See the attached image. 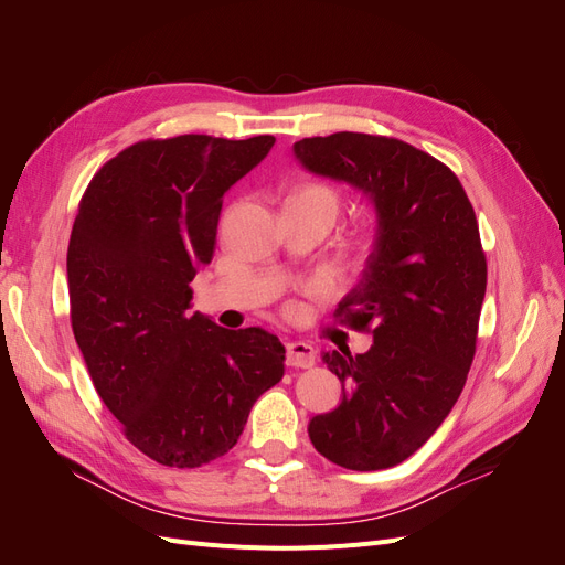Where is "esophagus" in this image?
I'll use <instances>...</instances> for the list:
<instances>
[{
  "label": "esophagus",
  "instance_id": "1",
  "mask_svg": "<svg viewBox=\"0 0 565 565\" xmlns=\"http://www.w3.org/2000/svg\"><path fill=\"white\" fill-rule=\"evenodd\" d=\"M287 365L311 367L316 363V349L306 341H287Z\"/></svg>",
  "mask_w": 565,
  "mask_h": 565
}]
</instances>
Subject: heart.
Masks as SVG:
<instances>
[{
  "label": "heart",
  "instance_id": "b5f03b06",
  "mask_svg": "<svg viewBox=\"0 0 565 565\" xmlns=\"http://www.w3.org/2000/svg\"><path fill=\"white\" fill-rule=\"evenodd\" d=\"M297 202H301V204H318V207H324V210L332 212V214H337V207H339V200H337L332 188L320 185V183H306V185L295 188V191L287 195L285 204H297Z\"/></svg>",
  "mask_w": 565,
  "mask_h": 565
}]
</instances>
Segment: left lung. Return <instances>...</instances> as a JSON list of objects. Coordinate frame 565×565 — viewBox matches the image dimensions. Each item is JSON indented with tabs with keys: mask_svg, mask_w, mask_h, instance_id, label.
I'll return each mask as SVG.
<instances>
[{
	"mask_svg": "<svg viewBox=\"0 0 565 565\" xmlns=\"http://www.w3.org/2000/svg\"><path fill=\"white\" fill-rule=\"evenodd\" d=\"M292 150L377 218L363 276L337 309L372 347L322 351L344 396L309 422V436L339 467L388 469L434 436L465 388L488 278L476 214L446 164L398 139L339 131Z\"/></svg>",
	"mask_w": 565,
	"mask_h": 565,
	"instance_id": "obj_1",
	"label": "left lung"
}]
</instances>
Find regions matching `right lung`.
I'll list each match as a JSON object with an SVG mask.
<instances>
[{"instance_id":"add662e5","label":"right lung","mask_w":565,"mask_h":565,"mask_svg":"<svg viewBox=\"0 0 565 565\" xmlns=\"http://www.w3.org/2000/svg\"><path fill=\"white\" fill-rule=\"evenodd\" d=\"M273 136L185 134L141 141L100 167L67 245L77 347L125 436L164 467L226 455L249 409L285 374V347L262 328L226 330L193 309L231 185Z\"/></svg>"}]
</instances>
